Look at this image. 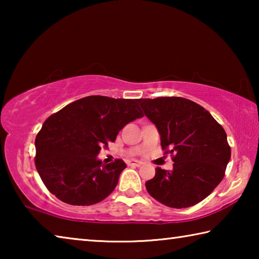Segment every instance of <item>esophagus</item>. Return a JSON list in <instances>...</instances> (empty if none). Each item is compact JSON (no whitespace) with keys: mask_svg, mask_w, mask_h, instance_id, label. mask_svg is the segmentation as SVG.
<instances>
[{"mask_svg":"<svg viewBox=\"0 0 259 259\" xmlns=\"http://www.w3.org/2000/svg\"><path fill=\"white\" fill-rule=\"evenodd\" d=\"M143 164L142 161H137V160H133L129 161V165H134V166H140Z\"/></svg>","mask_w":259,"mask_h":259,"instance_id":"1","label":"esophagus"}]
</instances>
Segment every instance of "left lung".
I'll return each instance as SVG.
<instances>
[{"mask_svg": "<svg viewBox=\"0 0 259 259\" xmlns=\"http://www.w3.org/2000/svg\"><path fill=\"white\" fill-rule=\"evenodd\" d=\"M160 134L161 146L174 154L171 171L155 169L146 190L170 208L199 203L224 178L231 147L223 126L199 104L182 97L138 99Z\"/></svg>", "mask_w": 259, "mask_h": 259, "instance_id": "left-lung-1", "label": "left lung"}]
</instances>
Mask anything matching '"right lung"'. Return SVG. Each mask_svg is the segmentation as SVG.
Instances as JSON below:
<instances>
[{
	"label": "right lung",
	"instance_id": "add662e5",
	"mask_svg": "<svg viewBox=\"0 0 259 259\" xmlns=\"http://www.w3.org/2000/svg\"><path fill=\"white\" fill-rule=\"evenodd\" d=\"M144 114L138 99L89 96L61 108L35 139V166L57 199L72 205L98 203L116 187L122 160L103 164L97 155L125 124Z\"/></svg>",
	"mask_w": 259,
	"mask_h": 259
}]
</instances>
